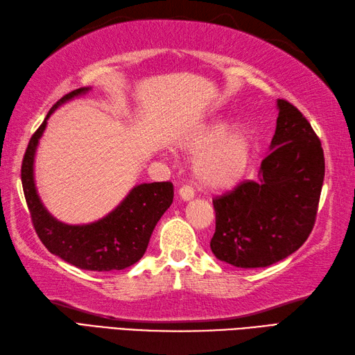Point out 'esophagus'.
Instances as JSON below:
<instances>
[{
    "label": "esophagus",
    "instance_id": "34e87169",
    "mask_svg": "<svg viewBox=\"0 0 355 355\" xmlns=\"http://www.w3.org/2000/svg\"><path fill=\"white\" fill-rule=\"evenodd\" d=\"M179 198L182 200H191L194 198V190L190 185H182L179 188Z\"/></svg>",
    "mask_w": 355,
    "mask_h": 355
}]
</instances>
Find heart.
I'll return each mask as SVG.
<instances>
[{"label": "heart", "instance_id": "heart-1", "mask_svg": "<svg viewBox=\"0 0 355 355\" xmlns=\"http://www.w3.org/2000/svg\"><path fill=\"white\" fill-rule=\"evenodd\" d=\"M226 130L225 123L205 125L187 141V150L198 153L193 171L199 184L209 190H226L237 185L248 171L254 141L248 129Z\"/></svg>", "mask_w": 355, "mask_h": 355}]
</instances>
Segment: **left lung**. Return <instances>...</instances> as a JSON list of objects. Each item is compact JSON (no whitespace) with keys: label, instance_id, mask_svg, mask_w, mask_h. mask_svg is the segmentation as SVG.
I'll use <instances>...</instances> for the list:
<instances>
[{"label":"left lung","instance_id":"1","mask_svg":"<svg viewBox=\"0 0 355 355\" xmlns=\"http://www.w3.org/2000/svg\"><path fill=\"white\" fill-rule=\"evenodd\" d=\"M278 109L277 130L258 179L243 180L212 199V254L243 269L287 258L309 239L316 222L325 176L324 148L296 106L278 100Z\"/></svg>","mask_w":355,"mask_h":355}]
</instances>
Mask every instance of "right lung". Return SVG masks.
Listing matches in <instances>:
<instances>
[{
    "label": "right lung",
    "mask_w": 355,
    "mask_h": 355,
    "mask_svg": "<svg viewBox=\"0 0 355 355\" xmlns=\"http://www.w3.org/2000/svg\"><path fill=\"white\" fill-rule=\"evenodd\" d=\"M78 88L54 105L30 138L21 165L22 190L39 240L51 254L78 269L94 272L123 270L139 261L150 241L156 223L173 202L171 182L141 184L103 218L89 225H65L54 218L39 199L35 187V153L46 120L65 101L85 94Z\"/></svg>",
    "instance_id": "right-lung-1"
}]
</instances>
